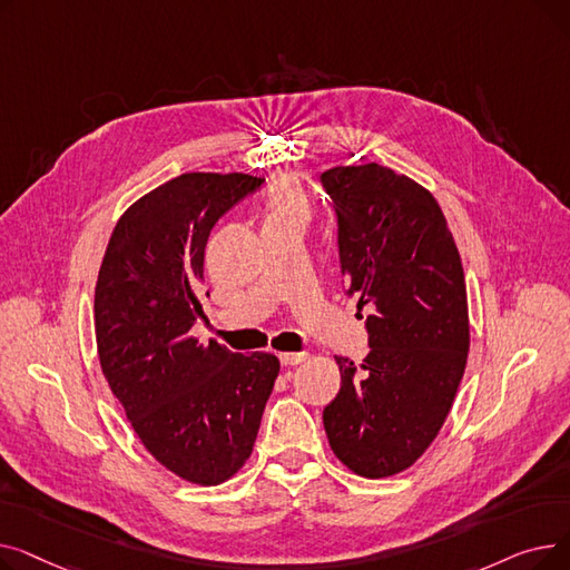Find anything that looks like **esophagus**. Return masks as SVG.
<instances>
[{
  "mask_svg": "<svg viewBox=\"0 0 570 570\" xmlns=\"http://www.w3.org/2000/svg\"><path fill=\"white\" fill-rule=\"evenodd\" d=\"M307 357V353H279V361H282V365H286V367H295V365H301L303 361Z\"/></svg>",
  "mask_w": 570,
  "mask_h": 570,
  "instance_id": "obj_1",
  "label": "esophagus"
}]
</instances>
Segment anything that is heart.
Returning a JSON list of instances; mask_svg holds the SVG:
<instances>
[{"mask_svg":"<svg viewBox=\"0 0 570 570\" xmlns=\"http://www.w3.org/2000/svg\"><path fill=\"white\" fill-rule=\"evenodd\" d=\"M263 205H265L263 224L307 222L309 217V203L303 191V185L297 183L295 175H288V173H282L269 179Z\"/></svg>","mask_w":570,"mask_h":570,"instance_id":"heart-1","label":"heart"}]
</instances>
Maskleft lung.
<instances>
[{
	"instance_id": "8db88e82",
	"label": "left lung",
	"mask_w": 570,
	"mask_h": 570,
	"mask_svg": "<svg viewBox=\"0 0 570 570\" xmlns=\"http://www.w3.org/2000/svg\"><path fill=\"white\" fill-rule=\"evenodd\" d=\"M321 185L337 207L346 293L374 309L365 361L335 357L342 385L323 425L344 466L387 478L415 464L453 409L469 355L464 269L415 179L372 161L325 170Z\"/></svg>"
}]
</instances>
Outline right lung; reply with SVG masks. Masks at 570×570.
I'll use <instances>...</instances> for the list:
<instances>
[{
	"label": "right lung",
	"instance_id": "right-lung-1",
	"mask_svg": "<svg viewBox=\"0 0 570 570\" xmlns=\"http://www.w3.org/2000/svg\"><path fill=\"white\" fill-rule=\"evenodd\" d=\"M261 183L247 173L168 179L117 219L97 277L95 333L110 391L147 453L196 485H219L245 466L279 374L273 353L243 355L189 335L203 316L209 230Z\"/></svg>",
	"mask_w": 570,
	"mask_h": 570
}]
</instances>
